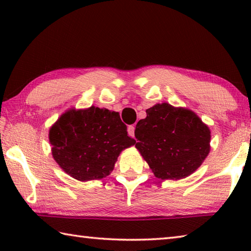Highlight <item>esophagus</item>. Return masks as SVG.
I'll use <instances>...</instances> for the list:
<instances>
[{
  "label": "esophagus",
  "instance_id": "34e87169",
  "mask_svg": "<svg viewBox=\"0 0 251 251\" xmlns=\"http://www.w3.org/2000/svg\"><path fill=\"white\" fill-rule=\"evenodd\" d=\"M127 131H128V135L130 136V137H134V136H135V127L133 125L128 126V128H127Z\"/></svg>",
  "mask_w": 251,
  "mask_h": 251
}]
</instances>
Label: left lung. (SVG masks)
Listing matches in <instances>:
<instances>
[{
    "label": "left lung",
    "instance_id": "1",
    "mask_svg": "<svg viewBox=\"0 0 251 251\" xmlns=\"http://www.w3.org/2000/svg\"><path fill=\"white\" fill-rule=\"evenodd\" d=\"M135 129V147L154 175L181 179L201 167L210 151V129L196 113L168 103L146 109Z\"/></svg>",
    "mask_w": 251,
    "mask_h": 251
}]
</instances>
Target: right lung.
Here are the masks:
<instances>
[{"label": "right lung", "mask_w": 251, "mask_h": 251, "mask_svg": "<svg viewBox=\"0 0 251 251\" xmlns=\"http://www.w3.org/2000/svg\"><path fill=\"white\" fill-rule=\"evenodd\" d=\"M49 139L58 166L79 181L108 176L121 152L135 144L120 114L95 106L67 109L50 126Z\"/></svg>", "instance_id": "right-lung-1"}]
</instances>
